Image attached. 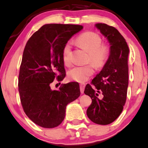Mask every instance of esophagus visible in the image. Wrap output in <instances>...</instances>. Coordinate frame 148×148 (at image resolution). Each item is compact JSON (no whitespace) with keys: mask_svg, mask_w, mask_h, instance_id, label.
Wrapping results in <instances>:
<instances>
[{"mask_svg":"<svg viewBox=\"0 0 148 148\" xmlns=\"http://www.w3.org/2000/svg\"><path fill=\"white\" fill-rule=\"evenodd\" d=\"M85 86H86V84H85L84 83H81V84H80V88L81 93H84Z\"/></svg>","mask_w":148,"mask_h":148,"instance_id":"esophagus-1","label":"esophagus"}]
</instances>
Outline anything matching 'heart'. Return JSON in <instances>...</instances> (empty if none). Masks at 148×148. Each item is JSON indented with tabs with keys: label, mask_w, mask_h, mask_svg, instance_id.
Returning <instances> with one entry per match:
<instances>
[{
	"label": "heart",
	"mask_w": 148,
	"mask_h": 148,
	"mask_svg": "<svg viewBox=\"0 0 148 148\" xmlns=\"http://www.w3.org/2000/svg\"><path fill=\"white\" fill-rule=\"evenodd\" d=\"M76 41L90 52L89 61L95 68H101L105 65L110 55V47L107 44H102V38L99 34L92 32H84L77 37ZM62 56L64 64L69 66L72 62L71 42L66 43ZM94 66L92 64L75 66L68 71V78L78 82L86 81L94 74Z\"/></svg>",
	"instance_id": "obj_1"
}]
</instances>
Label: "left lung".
I'll list each match as a JSON object with an SVG mask.
<instances>
[{"mask_svg": "<svg viewBox=\"0 0 148 148\" xmlns=\"http://www.w3.org/2000/svg\"><path fill=\"white\" fill-rule=\"evenodd\" d=\"M96 27L109 41L110 55L101 72L86 84L84 94L92 99L86 111L88 117L99 125L113 123L121 113L128 87L127 43L119 31L105 23Z\"/></svg>", "mask_w": 148, "mask_h": 148, "instance_id": "obj_1", "label": "left lung"}]
</instances>
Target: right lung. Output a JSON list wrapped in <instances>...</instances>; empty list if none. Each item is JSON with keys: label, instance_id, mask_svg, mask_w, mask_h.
<instances>
[{"label": "right lung", "instance_id": "add662e5", "mask_svg": "<svg viewBox=\"0 0 148 148\" xmlns=\"http://www.w3.org/2000/svg\"><path fill=\"white\" fill-rule=\"evenodd\" d=\"M83 29L78 25L46 24L35 32L25 47L18 75L21 103L27 116L44 128H53L65 117L68 103L80 97L78 82L64 84L51 90L54 79L66 76L62 49L74 34Z\"/></svg>", "mask_w": 148, "mask_h": 148}]
</instances>
